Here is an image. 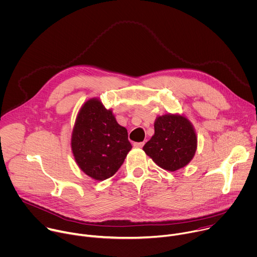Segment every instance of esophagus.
<instances>
[{"label": "esophagus", "mask_w": 257, "mask_h": 257, "mask_svg": "<svg viewBox=\"0 0 257 257\" xmlns=\"http://www.w3.org/2000/svg\"><path fill=\"white\" fill-rule=\"evenodd\" d=\"M145 145L144 142H140V143H134V147L135 148H143V146Z\"/></svg>", "instance_id": "34e87169"}]
</instances>
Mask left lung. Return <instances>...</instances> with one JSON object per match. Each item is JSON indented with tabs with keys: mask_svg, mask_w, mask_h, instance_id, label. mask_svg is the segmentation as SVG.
Here are the masks:
<instances>
[{
	"mask_svg": "<svg viewBox=\"0 0 257 257\" xmlns=\"http://www.w3.org/2000/svg\"><path fill=\"white\" fill-rule=\"evenodd\" d=\"M155 134L143 150L153 161L168 171L186 166L193 158L197 138L191 122L178 114L159 116L154 123Z\"/></svg>",
	"mask_w": 257,
	"mask_h": 257,
	"instance_id": "1",
	"label": "left lung"
}]
</instances>
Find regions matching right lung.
Wrapping results in <instances>:
<instances>
[{"label": "right lung", "instance_id": "1", "mask_svg": "<svg viewBox=\"0 0 257 257\" xmlns=\"http://www.w3.org/2000/svg\"><path fill=\"white\" fill-rule=\"evenodd\" d=\"M132 145L127 131L99 99L80 109L72 134V151L82 171L96 180L111 177L122 165Z\"/></svg>", "mask_w": 257, "mask_h": 257}]
</instances>
